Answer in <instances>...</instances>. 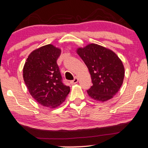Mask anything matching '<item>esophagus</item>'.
<instances>
[{
    "instance_id": "34e87169",
    "label": "esophagus",
    "mask_w": 148,
    "mask_h": 148,
    "mask_svg": "<svg viewBox=\"0 0 148 148\" xmlns=\"http://www.w3.org/2000/svg\"><path fill=\"white\" fill-rule=\"evenodd\" d=\"M77 82H78V79H77V77H75L74 78V79L73 80H72L71 81V83L72 84V85H73V84H76Z\"/></svg>"
}]
</instances>
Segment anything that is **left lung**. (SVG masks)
I'll return each instance as SVG.
<instances>
[{
  "instance_id": "obj_1",
  "label": "left lung",
  "mask_w": 148,
  "mask_h": 148,
  "mask_svg": "<svg viewBox=\"0 0 148 148\" xmlns=\"http://www.w3.org/2000/svg\"><path fill=\"white\" fill-rule=\"evenodd\" d=\"M88 67L92 85L87 90L90 98L104 102L111 99L121 87L124 67L116 54L101 45L91 44L77 50Z\"/></svg>"
}]
</instances>
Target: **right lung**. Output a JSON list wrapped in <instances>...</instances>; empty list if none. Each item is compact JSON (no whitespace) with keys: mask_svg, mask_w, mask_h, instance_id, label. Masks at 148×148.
<instances>
[{"mask_svg":"<svg viewBox=\"0 0 148 148\" xmlns=\"http://www.w3.org/2000/svg\"><path fill=\"white\" fill-rule=\"evenodd\" d=\"M60 54V49L53 45H44L29 54L24 66V80L29 93L46 107L60 106L70 91L57 63Z\"/></svg>","mask_w":148,"mask_h":148,"instance_id":"right-lung-1","label":"right lung"}]
</instances>
